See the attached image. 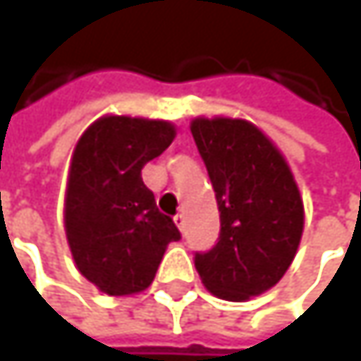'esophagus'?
Here are the masks:
<instances>
[{
  "mask_svg": "<svg viewBox=\"0 0 361 361\" xmlns=\"http://www.w3.org/2000/svg\"><path fill=\"white\" fill-rule=\"evenodd\" d=\"M176 226L180 228L181 232L185 230V215H183V213H178V215H176Z\"/></svg>",
  "mask_w": 361,
  "mask_h": 361,
  "instance_id": "1",
  "label": "esophagus"
}]
</instances>
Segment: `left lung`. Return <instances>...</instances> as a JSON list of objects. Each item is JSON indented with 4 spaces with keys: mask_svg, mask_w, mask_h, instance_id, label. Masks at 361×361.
I'll return each instance as SVG.
<instances>
[{
    "mask_svg": "<svg viewBox=\"0 0 361 361\" xmlns=\"http://www.w3.org/2000/svg\"><path fill=\"white\" fill-rule=\"evenodd\" d=\"M219 207V238L194 255L202 284L219 299L247 301L288 269L303 234V202L278 148L243 118L190 125Z\"/></svg>",
    "mask_w": 361,
    "mask_h": 361,
    "instance_id": "left-lung-1",
    "label": "left lung"
}]
</instances>
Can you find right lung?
Listing matches in <instances>:
<instances>
[{
  "mask_svg": "<svg viewBox=\"0 0 361 361\" xmlns=\"http://www.w3.org/2000/svg\"><path fill=\"white\" fill-rule=\"evenodd\" d=\"M176 137L167 121L102 116L79 137L66 183L64 228L79 271L106 295L148 288L178 226L142 181Z\"/></svg>",
  "mask_w": 361,
  "mask_h": 361,
  "instance_id": "obj_1",
  "label": "right lung"
}]
</instances>
